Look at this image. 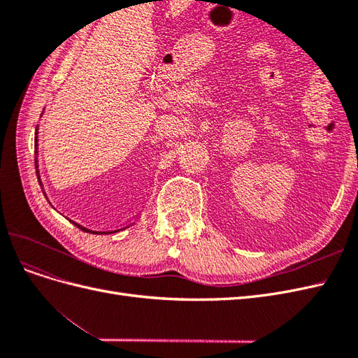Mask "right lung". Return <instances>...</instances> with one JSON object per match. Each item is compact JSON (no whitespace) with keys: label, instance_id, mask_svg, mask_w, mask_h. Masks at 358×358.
Wrapping results in <instances>:
<instances>
[{"label":"right lung","instance_id":"right-lung-1","mask_svg":"<svg viewBox=\"0 0 358 358\" xmlns=\"http://www.w3.org/2000/svg\"><path fill=\"white\" fill-rule=\"evenodd\" d=\"M34 142H36V155H37V133H36V138H34ZM36 169H37V157H36ZM38 173V171H37ZM40 179V178H38ZM40 182V180H38ZM76 225H78V224H76ZM79 227V229H82L83 231H90V233H92V234H96V231H91V230H88V229H83V227L82 225H78ZM116 231V230H115Z\"/></svg>","mask_w":358,"mask_h":358}]
</instances>
